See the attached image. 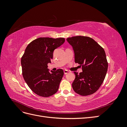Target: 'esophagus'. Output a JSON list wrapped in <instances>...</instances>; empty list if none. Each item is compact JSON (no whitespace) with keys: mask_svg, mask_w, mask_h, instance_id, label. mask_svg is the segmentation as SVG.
Here are the masks:
<instances>
[{"mask_svg":"<svg viewBox=\"0 0 127 127\" xmlns=\"http://www.w3.org/2000/svg\"><path fill=\"white\" fill-rule=\"evenodd\" d=\"M64 74L65 75L67 74H68V73L69 72V71H68V70H64Z\"/></svg>","mask_w":127,"mask_h":127,"instance_id":"obj_1","label":"esophagus"}]
</instances>
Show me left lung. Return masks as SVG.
<instances>
[{"instance_id":"8db88e82","label":"left lung","mask_w":127,"mask_h":127,"mask_svg":"<svg viewBox=\"0 0 127 127\" xmlns=\"http://www.w3.org/2000/svg\"><path fill=\"white\" fill-rule=\"evenodd\" d=\"M67 41L74 50L75 63L82 66V72L74 71L73 90L82 96L93 94L101 86L108 68L104 50L88 36H73Z\"/></svg>"}]
</instances>
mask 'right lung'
<instances>
[{"label": "right lung", "instance_id": "obj_1", "mask_svg": "<svg viewBox=\"0 0 127 127\" xmlns=\"http://www.w3.org/2000/svg\"><path fill=\"white\" fill-rule=\"evenodd\" d=\"M65 41L64 38L39 37L28 44L21 58L22 75L25 82L34 93L47 97L59 89L64 71L59 69L49 72L53 52Z\"/></svg>", "mask_w": 127, "mask_h": 127}]
</instances>
